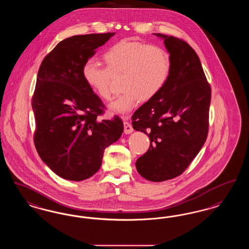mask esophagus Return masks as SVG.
Returning <instances> with one entry per match:
<instances>
[{
	"mask_svg": "<svg viewBox=\"0 0 249 249\" xmlns=\"http://www.w3.org/2000/svg\"><path fill=\"white\" fill-rule=\"evenodd\" d=\"M123 120H124V132L125 134H129L133 131V129L130 125V123L128 122V117H123Z\"/></svg>",
	"mask_w": 249,
	"mask_h": 249,
	"instance_id": "34e87169",
	"label": "esophagus"
}]
</instances>
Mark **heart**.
Listing matches in <instances>:
<instances>
[{"label":"heart","instance_id":"b5f03b06","mask_svg":"<svg viewBox=\"0 0 249 249\" xmlns=\"http://www.w3.org/2000/svg\"><path fill=\"white\" fill-rule=\"evenodd\" d=\"M107 69L97 60H86L81 69L82 78L99 98L111 97V75L122 74V94L108 106L111 112L125 114L140 100L146 102L156 97L165 87L171 71L169 52L157 44L138 40H121L104 54Z\"/></svg>","mask_w":249,"mask_h":249}]
</instances>
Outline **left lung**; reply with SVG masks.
Instances as JSON below:
<instances>
[{
    "instance_id": "obj_1",
    "label": "left lung",
    "mask_w": 249,
    "mask_h": 249,
    "mask_svg": "<svg viewBox=\"0 0 249 249\" xmlns=\"http://www.w3.org/2000/svg\"><path fill=\"white\" fill-rule=\"evenodd\" d=\"M171 59L169 80L132 116V127L149 136L148 151L136 161L140 175L164 181L180 175L196 157L209 132L211 89L198 55L184 40L154 33Z\"/></svg>"
}]
</instances>
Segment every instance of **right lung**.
<instances>
[{"label": "right lung", "mask_w": 249, "mask_h": 249, "mask_svg": "<svg viewBox=\"0 0 249 249\" xmlns=\"http://www.w3.org/2000/svg\"><path fill=\"white\" fill-rule=\"evenodd\" d=\"M115 32L72 36L42 60L32 97L34 143L41 160L61 178L80 181L95 174L105 149L120 139L119 117L99 121L104 104L81 69Z\"/></svg>", "instance_id": "add662e5"}]
</instances>
